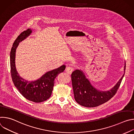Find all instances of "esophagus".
Wrapping results in <instances>:
<instances>
[{"instance_id":"34e87169","label":"esophagus","mask_w":134,"mask_h":134,"mask_svg":"<svg viewBox=\"0 0 134 134\" xmlns=\"http://www.w3.org/2000/svg\"><path fill=\"white\" fill-rule=\"evenodd\" d=\"M65 71H66L67 73L70 74L74 71V68L72 67H71V66H67V67L66 68V69H65Z\"/></svg>"}]
</instances>
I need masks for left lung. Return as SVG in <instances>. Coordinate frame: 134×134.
<instances>
[{
  "instance_id": "obj_1",
  "label": "left lung",
  "mask_w": 134,
  "mask_h": 134,
  "mask_svg": "<svg viewBox=\"0 0 134 134\" xmlns=\"http://www.w3.org/2000/svg\"><path fill=\"white\" fill-rule=\"evenodd\" d=\"M126 65L125 66V72ZM124 74L117 84L111 90L103 92L96 90L80 70L74 71L71 75V83L75 101L79 104L87 108L96 107L110 100L117 93Z\"/></svg>"
}]
</instances>
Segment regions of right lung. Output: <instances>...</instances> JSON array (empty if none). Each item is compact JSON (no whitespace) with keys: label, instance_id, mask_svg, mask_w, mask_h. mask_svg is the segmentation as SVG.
Instances as JSON below:
<instances>
[{"label":"right lung","instance_id":"add662e5","mask_svg":"<svg viewBox=\"0 0 134 134\" xmlns=\"http://www.w3.org/2000/svg\"><path fill=\"white\" fill-rule=\"evenodd\" d=\"M32 32L31 29L24 31L18 36L12 47L10 53V73L12 81L23 96L31 101L39 103L48 100L51 96L54 84V79L59 73L64 71L66 66L48 71L35 81L29 82L23 79L18 74L15 67V52L19 42L28 36Z\"/></svg>","mask_w":134,"mask_h":134}]
</instances>
